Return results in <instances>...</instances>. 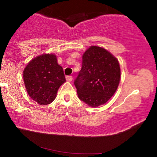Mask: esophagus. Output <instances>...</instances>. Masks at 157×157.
<instances>
[{"mask_svg":"<svg viewBox=\"0 0 157 157\" xmlns=\"http://www.w3.org/2000/svg\"><path fill=\"white\" fill-rule=\"evenodd\" d=\"M66 81H68V82H71V81L73 80V77L71 76H66Z\"/></svg>","mask_w":157,"mask_h":157,"instance_id":"obj_1","label":"esophagus"}]
</instances>
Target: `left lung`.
<instances>
[{
  "mask_svg": "<svg viewBox=\"0 0 157 157\" xmlns=\"http://www.w3.org/2000/svg\"><path fill=\"white\" fill-rule=\"evenodd\" d=\"M82 60L74 84L79 99L96 108L106 104L117 91L121 78L120 65L109 51L96 46H90Z\"/></svg>",
  "mask_w": 157,
  "mask_h": 157,
  "instance_id": "1",
  "label": "left lung"
}]
</instances>
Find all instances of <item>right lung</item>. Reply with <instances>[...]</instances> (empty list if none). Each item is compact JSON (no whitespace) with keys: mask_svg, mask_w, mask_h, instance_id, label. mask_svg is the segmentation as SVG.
Masks as SVG:
<instances>
[{"mask_svg":"<svg viewBox=\"0 0 157 157\" xmlns=\"http://www.w3.org/2000/svg\"><path fill=\"white\" fill-rule=\"evenodd\" d=\"M23 77L29 96L40 105L53 102L59 87L66 82L63 68L53 53L38 56L30 61Z\"/></svg>","mask_w":157,"mask_h":157,"instance_id":"obj_1","label":"right lung"}]
</instances>
